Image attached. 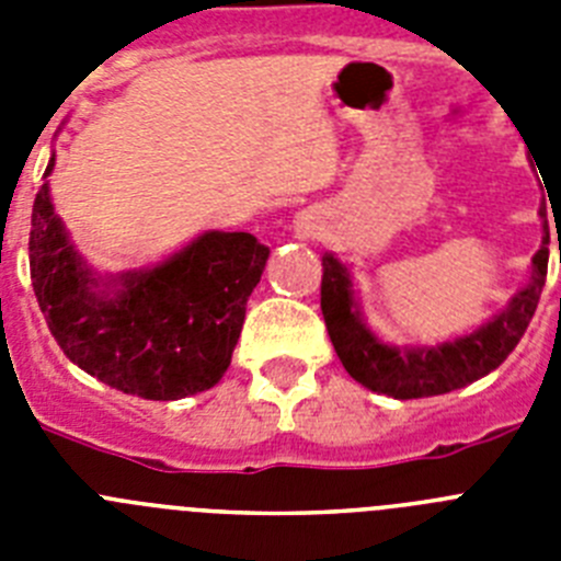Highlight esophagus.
I'll use <instances>...</instances> for the list:
<instances>
[{"instance_id": "34e87169", "label": "esophagus", "mask_w": 561, "mask_h": 561, "mask_svg": "<svg viewBox=\"0 0 561 561\" xmlns=\"http://www.w3.org/2000/svg\"><path fill=\"white\" fill-rule=\"evenodd\" d=\"M295 227H297V232H300V236H311V232L317 230L314 216H311V213H297Z\"/></svg>"}]
</instances>
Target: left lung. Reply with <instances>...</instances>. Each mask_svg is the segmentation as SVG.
<instances>
[{"instance_id":"left-lung-1","label":"left lung","mask_w":561,"mask_h":561,"mask_svg":"<svg viewBox=\"0 0 561 561\" xmlns=\"http://www.w3.org/2000/svg\"><path fill=\"white\" fill-rule=\"evenodd\" d=\"M539 219H542V244L531 257L528 284L514 291L512 300L483 325L438 345H393L381 340L365 323L351 270L334 252H325L320 309H323L325 329H329L342 368L374 393L393 396V399L449 393L500 368L531 323L539 295H542L545 275H548V238L551 236H548L545 205H539Z\"/></svg>"}]
</instances>
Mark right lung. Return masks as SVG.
I'll use <instances>...</instances> for the list:
<instances>
[{"mask_svg": "<svg viewBox=\"0 0 561 561\" xmlns=\"http://www.w3.org/2000/svg\"><path fill=\"white\" fill-rule=\"evenodd\" d=\"M30 219V277L69 362L114 390L176 401L219 385L270 247L250 232L205 230L157 264L101 275L76 250L47 176Z\"/></svg>", "mask_w": 561, "mask_h": 561, "instance_id": "1", "label": "right lung"}]
</instances>
